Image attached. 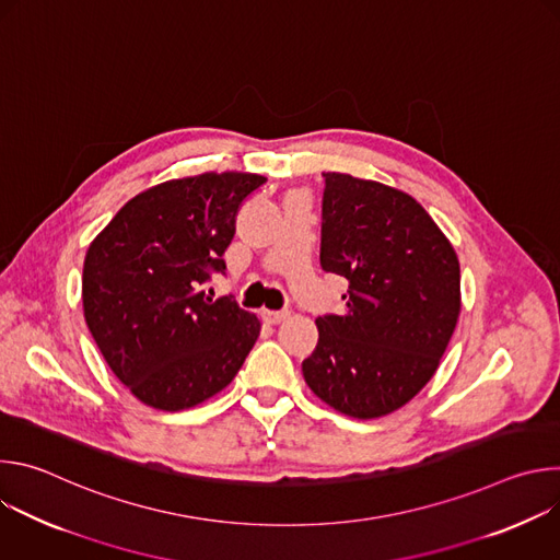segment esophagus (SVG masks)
<instances>
[{"instance_id": "esophagus-1", "label": "esophagus", "mask_w": 560, "mask_h": 560, "mask_svg": "<svg viewBox=\"0 0 560 560\" xmlns=\"http://www.w3.org/2000/svg\"><path fill=\"white\" fill-rule=\"evenodd\" d=\"M288 316H290L288 310H261V318H264L266 324H272V326L285 322Z\"/></svg>"}]
</instances>
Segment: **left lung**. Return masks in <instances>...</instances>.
<instances>
[{
	"instance_id": "1",
	"label": "left lung",
	"mask_w": 560,
	"mask_h": 560,
	"mask_svg": "<svg viewBox=\"0 0 560 560\" xmlns=\"http://www.w3.org/2000/svg\"><path fill=\"white\" fill-rule=\"evenodd\" d=\"M322 268L348 279L341 314L316 318L301 363L310 389L341 415L385 417L434 376L460 312L447 236L410 195L324 173Z\"/></svg>"
}]
</instances>
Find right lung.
I'll return each mask as SVG.
<instances>
[{
	"label": "right lung",
	"mask_w": 560,
	"mask_h": 560,
	"mask_svg": "<svg viewBox=\"0 0 560 560\" xmlns=\"http://www.w3.org/2000/svg\"><path fill=\"white\" fill-rule=\"evenodd\" d=\"M266 177L203 173L130 199L84 261L86 326L115 376L141 404L179 412L221 392L261 324L203 285L225 272L238 208Z\"/></svg>",
	"instance_id": "obj_1"
}]
</instances>
